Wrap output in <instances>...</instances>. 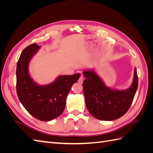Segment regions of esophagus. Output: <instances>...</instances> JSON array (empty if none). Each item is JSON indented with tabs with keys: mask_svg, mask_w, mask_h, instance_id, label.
I'll return each mask as SVG.
<instances>
[{
	"mask_svg": "<svg viewBox=\"0 0 153 153\" xmlns=\"http://www.w3.org/2000/svg\"><path fill=\"white\" fill-rule=\"evenodd\" d=\"M84 76L81 75L79 79H78V83H80V84H82L83 82H84Z\"/></svg>",
	"mask_w": 153,
	"mask_h": 153,
	"instance_id": "1",
	"label": "esophagus"
}]
</instances>
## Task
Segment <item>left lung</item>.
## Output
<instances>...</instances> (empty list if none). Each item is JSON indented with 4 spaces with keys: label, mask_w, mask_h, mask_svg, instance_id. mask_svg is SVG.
<instances>
[{
    "label": "left lung",
    "mask_w": 153,
    "mask_h": 153,
    "mask_svg": "<svg viewBox=\"0 0 153 153\" xmlns=\"http://www.w3.org/2000/svg\"><path fill=\"white\" fill-rule=\"evenodd\" d=\"M83 75L86 78L83 82L85 104L92 116L102 121H113L127 112L138 87L136 68L131 85L121 91L106 86L93 69L83 71Z\"/></svg>",
    "instance_id": "1"
}]
</instances>
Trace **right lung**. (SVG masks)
Here are the masks:
<instances>
[{"instance_id":"add662e5","label":"right lung","mask_w":153,"mask_h":153,"mask_svg":"<svg viewBox=\"0 0 153 153\" xmlns=\"http://www.w3.org/2000/svg\"><path fill=\"white\" fill-rule=\"evenodd\" d=\"M41 48L36 43L26 47L21 53L16 66V92L24 107L35 118L50 121L64 112L68 94L80 76L60 75L48 85H40L29 75V66L32 57Z\"/></svg>"}]
</instances>
